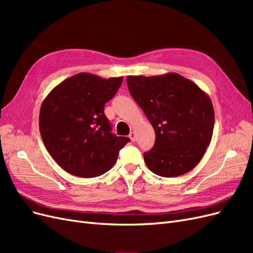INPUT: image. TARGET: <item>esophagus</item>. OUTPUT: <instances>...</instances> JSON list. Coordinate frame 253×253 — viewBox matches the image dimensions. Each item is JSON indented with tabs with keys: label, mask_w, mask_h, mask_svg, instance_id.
I'll return each mask as SVG.
<instances>
[{
	"label": "esophagus",
	"mask_w": 253,
	"mask_h": 253,
	"mask_svg": "<svg viewBox=\"0 0 253 253\" xmlns=\"http://www.w3.org/2000/svg\"><path fill=\"white\" fill-rule=\"evenodd\" d=\"M128 137H129V139H131L132 141H135V140H136V134H135L134 132H131V133H129Z\"/></svg>",
	"instance_id": "obj_1"
}]
</instances>
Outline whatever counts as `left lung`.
I'll return each instance as SVG.
<instances>
[{
    "mask_svg": "<svg viewBox=\"0 0 253 253\" xmlns=\"http://www.w3.org/2000/svg\"><path fill=\"white\" fill-rule=\"evenodd\" d=\"M128 90L155 131V144L144 153L149 169L163 177L191 171L212 138L211 99L194 82L176 73L127 76Z\"/></svg>",
    "mask_w": 253,
    "mask_h": 253,
    "instance_id": "8db88e82",
    "label": "left lung"
}]
</instances>
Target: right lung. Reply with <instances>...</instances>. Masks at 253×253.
Segmentation results:
<instances>
[{"label": "right lung", "mask_w": 253, "mask_h": 253, "mask_svg": "<svg viewBox=\"0 0 253 253\" xmlns=\"http://www.w3.org/2000/svg\"><path fill=\"white\" fill-rule=\"evenodd\" d=\"M122 79L80 73L59 83L43 100L39 115L42 140L67 173L83 178L104 174L129 141L111 133L104 115V104L117 93Z\"/></svg>", "instance_id": "add662e5"}]
</instances>
